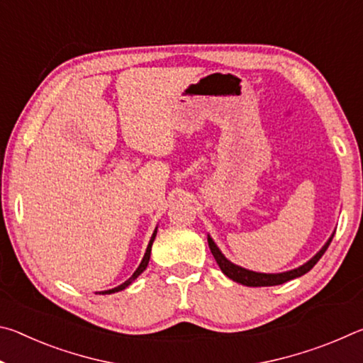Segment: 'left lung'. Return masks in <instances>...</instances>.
Here are the masks:
<instances>
[{"instance_id": "8db88e82", "label": "left lung", "mask_w": 363, "mask_h": 363, "mask_svg": "<svg viewBox=\"0 0 363 363\" xmlns=\"http://www.w3.org/2000/svg\"><path fill=\"white\" fill-rule=\"evenodd\" d=\"M333 235L335 232L331 233V237L328 238V242L323 245L322 250L318 251V253L311 257L309 261L303 266H299L293 270H286V272H280V274H262V272H253V270H248V269H243L240 266H235V264L230 262L227 257L220 253V250L216 247V243L213 242V238L208 235V245H210V250L214 256V259H216L218 266L223 270L224 275L227 277L232 279L233 281H237V284H242L245 286H274V285H281L285 284L288 280H293L296 277H301V275H304L309 272V270L315 266L318 262V259L323 256L325 251L330 247L331 240H333Z\"/></svg>"}]
</instances>
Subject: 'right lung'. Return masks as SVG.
Returning <instances> with one entry per match:
<instances>
[{
	"mask_svg": "<svg viewBox=\"0 0 363 363\" xmlns=\"http://www.w3.org/2000/svg\"><path fill=\"white\" fill-rule=\"evenodd\" d=\"M155 237H157V227H155V230H153V233H152V237H150V242H149V245H147V250H145V255H144V257H143V261H140V264H139V267L136 269V272H134L130 279H128L125 284H121V285H118V286H115V288H112V290H107V291H102V294H112V293H116V291H121V290H125L126 286H130L134 280H136L140 274L144 272L145 270V267H147V264H149V261H150V251H152V245H153V240H155Z\"/></svg>",
	"mask_w": 363,
	"mask_h": 363,
	"instance_id": "obj_1",
	"label": "right lung"
}]
</instances>
